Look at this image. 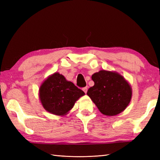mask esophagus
Returning <instances> with one entry per match:
<instances>
[{
    "label": "esophagus",
    "mask_w": 160,
    "mask_h": 160,
    "mask_svg": "<svg viewBox=\"0 0 160 160\" xmlns=\"http://www.w3.org/2000/svg\"><path fill=\"white\" fill-rule=\"evenodd\" d=\"M87 89H88V87H85L82 88V90L84 91V92L85 93H87Z\"/></svg>",
    "instance_id": "1"
}]
</instances>
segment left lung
<instances>
[{"label": "left lung", "mask_w": 160, "mask_h": 160, "mask_svg": "<svg viewBox=\"0 0 160 160\" xmlns=\"http://www.w3.org/2000/svg\"><path fill=\"white\" fill-rule=\"evenodd\" d=\"M94 85L87 95L102 113L114 116L123 111L130 103L132 89L124 78L115 71L101 70L91 76Z\"/></svg>", "instance_id": "1"}]
</instances>
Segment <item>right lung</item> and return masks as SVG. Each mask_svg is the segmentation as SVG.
I'll use <instances>...</instances> for the list:
<instances>
[{"label": "right lung", "instance_id": "1", "mask_svg": "<svg viewBox=\"0 0 160 160\" xmlns=\"http://www.w3.org/2000/svg\"><path fill=\"white\" fill-rule=\"evenodd\" d=\"M84 94L83 91L57 72L47 78L39 89V98L42 107L46 111L56 115L67 114L75 102Z\"/></svg>", "mask_w": 160, "mask_h": 160}]
</instances>
